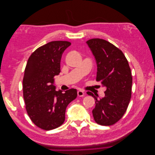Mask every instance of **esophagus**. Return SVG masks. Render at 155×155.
<instances>
[{"instance_id": "obj_1", "label": "esophagus", "mask_w": 155, "mask_h": 155, "mask_svg": "<svg viewBox=\"0 0 155 155\" xmlns=\"http://www.w3.org/2000/svg\"><path fill=\"white\" fill-rule=\"evenodd\" d=\"M85 95V92H84L83 91H78V96L79 97H83Z\"/></svg>"}]
</instances>
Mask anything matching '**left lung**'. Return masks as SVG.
Segmentation results:
<instances>
[{
	"label": "left lung",
	"mask_w": 155,
	"mask_h": 155,
	"mask_svg": "<svg viewBox=\"0 0 155 155\" xmlns=\"http://www.w3.org/2000/svg\"><path fill=\"white\" fill-rule=\"evenodd\" d=\"M86 43L96 59V81L106 87L105 96L100 99L92 92L88 94L95 99L94 119L101 125H113L122 118L130 100V68L122 51L109 42L92 39Z\"/></svg>",
	"instance_id": "1"
}]
</instances>
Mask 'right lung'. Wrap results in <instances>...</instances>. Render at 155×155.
Instances as JSON below:
<instances>
[{
    "instance_id": "add662e5",
    "label": "right lung",
    "mask_w": 155,
    "mask_h": 155,
    "mask_svg": "<svg viewBox=\"0 0 155 155\" xmlns=\"http://www.w3.org/2000/svg\"><path fill=\"white\" fill-rule=\"evenodd\" d=\"M70 42L51 41L37 48L28 60L23 78V96L30 118L46 130L58 128L65 120V110L77 97V90H55L54 76L59 74L63 53Z\"/></svg>"
}]
</instances>
